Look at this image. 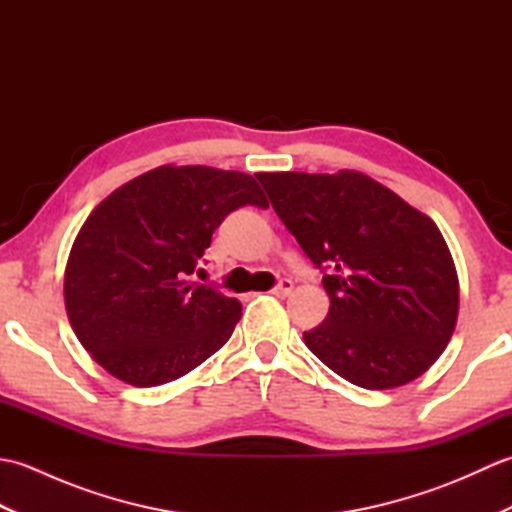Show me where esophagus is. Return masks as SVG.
<instances>
[{
	"label": "esophagus",
	"instance_id": "obj_1",
	"mask_svg": "<svg viewBox=\"0 0 512 512\" xmlns=\"http://www.w3.org/2000/svg\"><path fill=\"white\" fill-rule=\"evenodd\" d=\"M275 297H288L292 292V281L290 279H279V284L270 290Z\"/></svg>",
	"mask_w": 512,
	"mask_h": 512
}]
</instances>
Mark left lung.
<instances>
[{
  "mask_svg": "<svg viewBox=\"0 0 512 512\" xmlns=\"http://www.w3.org/2000/svg\"><path fill=\"white\" fill-rule=\"evenodd\" d=\"M330 297L308 350L365 389L407 385L438 361L460 286L436 222L358 171L255 173Z\"/></svg>",
  "mask_w": 512,
  "mask_h": 512,
  "instance_id": "8db88e82",
  "label": "left lung"
}]
</instances>
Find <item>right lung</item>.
<instances>
[{
    "instance_id": "add662e5",
    "label": "right lung",
    "mask_w": 512,
    "mask_h": 512,
    "mask_svg": "<svg viewBox=\"0 0 512 512\" xmlns=\"http://www.w3.org/2000/svg\"><path fill=\"white\" fill-rule=\"evenodd\" d=\"M268 206L253 176L213 167L151 169L96 206L65 266V310L81 345L134 387L171 383L231 339L242 303L202 273L215 228L239 206Z\"/></svg>"
}]
</instances>
